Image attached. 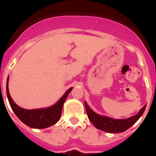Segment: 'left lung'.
Segmentation results:
<instances>
[{
  "instance_id": "obj_1",
  "label": "left lung",
  "mask_w": 156,
  "mask_h": 156,
  "mask_svg": "<svg viewBox=\"0 0 156 156\" xmlns=\"http://www.w3.org/2000/svg\"><path fill=\"white\" fill-rule=\"evenodd\" d=\"M85 108L88 118L95 127L107 133H115L124 132L130 126H133L143 115L146 105H144L139 111L137 115L129 117L127 119H113L106 115H99L88 106L86 101H85Z\"/></svg>"
}]
</instances>
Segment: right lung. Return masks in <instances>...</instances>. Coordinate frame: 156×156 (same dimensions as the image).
<instances>
[{
    "mask_svg": "<svg viewBox=\"0 0 156 156\" xmlns=\"http://www.w3.org/2000/svg\"><path fill=\"white\" fill-rule=\"evenodd\" d=\"M8 80H9V77H8L7 79L6 92L7 97L12 107V109L13 110L16 116L24 124L28 126L29 127L35 128V129H44L55 124L61 117L63 105L66 101V98L73 88L70 87L69 90H67L62 97L55 104H54L50 107L36 108V109H26L19 107L12 100L8 90Z\"/></svg>",
    "mask_w": 156,
    "mask_h": 156,
    "instance_id": "add662e5",
    "label": "right lung"
}]
</instances>
